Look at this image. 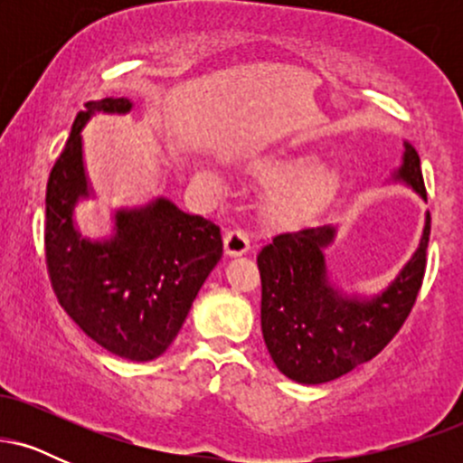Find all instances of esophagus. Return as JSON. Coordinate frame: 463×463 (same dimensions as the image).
<instances>
[{
	"label": "esophagus",
	"mask_w": 463,
	"mask_h": 463,
	"mask_svg": "<svg viewBox=\"0 0 463 463\" xmlns=\"http://www.w3.org/2000/svg\"><path fill=\"white\" fill-rule=\"evenodd\" d=\"M250 250V237L246 231L241 228H232V231L226 232L224 237V252L228 257H241Z\"/></svg>",
	"instance_id": "34e87169"
}]
</instances>
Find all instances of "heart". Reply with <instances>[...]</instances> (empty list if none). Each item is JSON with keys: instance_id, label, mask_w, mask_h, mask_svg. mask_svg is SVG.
I'll list each match as a JSON object with an SVG mask.
<instances>
[{"instance_id": "1", "label": "heart", "mask_w": 463, "mask_h": 463, "mask_svg": "<svg viewBox=\"0 0 463 463\" xmlns=\"http://www.w3.org/2000/svg\"><path fill=\"white\" fill-rule=\"evenodd\" d=\"M263 169L279 183L272 194L274 211L289 220H300L313 213L335 187L333 169L317 165L311 156H285L265 163ZM206 178L213 176L206 174Z\"/></svg>"}]
</instances>
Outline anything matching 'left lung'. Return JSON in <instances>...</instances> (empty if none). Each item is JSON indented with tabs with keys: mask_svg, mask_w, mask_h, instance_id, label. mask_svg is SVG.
<instances>
[{
	"mask_svg": "<svg viewBox=\"0 0 463 463\" xmlns=\"http://www.w3.org/2000/svg\"><path fill=\"white\" fill-rule=\"evenodd\" d=\"M422 200V169L416 147L402 141V163L392 174ZM431 215H424L416 252L396 279L374 296L346 294L328 276L326 250L333 224L280 232L257 254L261 272V331L269 357L287 379L317 385L348 374L383 350L418 298L427 268Z\"/></svg>",
	"mask_w": 463,
	"mask_h": 463,
	"instance_id": "obj_1",
	"label": "left lung"
}]
</instances>
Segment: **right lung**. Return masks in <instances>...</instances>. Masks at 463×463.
Here are the masks:
<instances>
[{
	"instance_id": "1",
	"label": "right lung",
	"mask_w": 463,
	"mask_h": 463,
	"mask_svg": "<svg viewBox=\"0 0 463 463\" xmlns=\"http://www.w3.org/2000/svg\"><path fill=\"white\" fill-rule=\"evenodd\" d=\"M130 110L128 98H104L78 113L47 180L45 259L58 302L95 344L121 359L152 361L176 339L222 259V235L213 222L156 198L117 209L110 237H82L73 211L93 195L82 128L95 113Z\"/></svg>"
}]
</instances>
